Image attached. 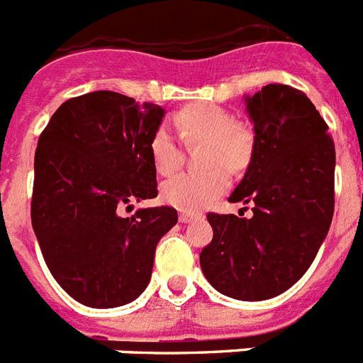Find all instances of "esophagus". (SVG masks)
Instances as JSON below:
<instances>
[{"instance_id":"1","label":"esophagus","mask_w":363,"mask_h":363,"mask_svg":"<svg viewBox=\"0 0 363 363\" xmlns=\"http://www.w3.org/2000/svg\"><path fill=\"white\" fill-rule=\"evenodd\" d=\"M198 216H200V215H198V213L182 211V213H179L178 218H179V222H182V224H187V222H191V220H193V218H198Z\"/></svg>"}]
</instances>
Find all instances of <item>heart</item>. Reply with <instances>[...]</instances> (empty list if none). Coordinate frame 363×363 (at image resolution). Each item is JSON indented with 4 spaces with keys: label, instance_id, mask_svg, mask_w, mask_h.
I'll return each mask as SVG.
<instances>
[{
    "label": "heart",
    "instance_id": "obj_1",
    "mask_svg": "<svg viewBox=\"0 0 363 363\" xmlns=\"http://www.w3.org/2000/svg\"><path fill=\"white\" fill-rule=\"evenodd\" d=\"M185 143H203V172H182L161 185V198L182 211H198L229 187L225 167L240 170L253 154V132L224 108L209 102L187 104L172 116ZM152 165L157 174H172L179 165V145L165 126H157L148 141Z\"/></svg>",
    "mask_w": 363,
    "mask_h": 363
}]
</instances>
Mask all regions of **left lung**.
<instances>
[{
    "label": "left lung",
    "instance_id": "8db88e82",
    "mask_svg": "<svg viewBox=\"0 0 363 363\" xmlns=\"http://www.w3.org/2000/svg\"><path fill=\"white\" fill-rule=\"evenodd\" d=\"M246 102L253 154L229 202L252 203L253 216L209 213L213 240L200 266L220 294L262 301L303 277L329 233L336 152L329 126L299 89L268 84Z\"/></svg>",
    "mask_w": 363,
    "mask_h": 363
}]
</instances>
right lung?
Returning <instances> with one entry per match:
<instances>
[{
	"label": "right lung",
	"instance_id": "add662e5",
	"mask_svg": "<svg viewBox=\"0 0 363 363\" xmlns=\"http://www.w3.org/2000/svg\"><path fill=\"white\" fill-rule=\"evenodd\" d=\"M163 108L116 91L66 101L40 134L30 222L43 261L73 299L113 308L143 294L160 238L178 222L174 207L139 209L157 196L148 141Z\"/></svg>",
	"mask_w": 363,
	"mask_h": 363
}]
</instances>
